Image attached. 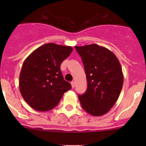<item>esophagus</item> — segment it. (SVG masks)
I'll return each mask as SVG.
<instances>
[{
  "label": "esophagus",
  "instance_id": "obj_1",
  "mask_svg": "<svg viewBox=\"0 0 146 146\" xmlns=\"http://www.w3.org/2000/svg\"><path fill=\"white\" fill-rule=\"evenodd\" d=\"M71 85H72V87L74 88L75 87V82H74V81H72V82H71Z\"/></svg>",
  "mask_w": 146,
  "mask_h": 146
}]
</instances>
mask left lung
<instances>
[{"instance_id": "obj_1", "label": "left lung", "mask_w": 146, "mask_h": 146, "mask_svg": "<svg viewBox=\"0 0 146 146\" xmlns=\"http://www.w3.org/2000/svg\"><path fill=\"white\" fill-rule=\"evenodd\" d=\"M84 65L88 88L79 95L81 106L94 116L110 111L123 87V75L119 60L108 49L95 44L75 46Z\"/></svg>"}]
</instances>
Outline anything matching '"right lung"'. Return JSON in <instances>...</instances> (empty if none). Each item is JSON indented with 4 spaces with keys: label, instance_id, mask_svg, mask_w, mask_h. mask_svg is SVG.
<instances>
[{
    "label": "right lung",
    "instance_id": "1",
    "mask_svg": "<svg viewBox=\"0 0 146 146\" xmlns=\"http://www.w3.org/2000/svg\"><path fill=\"white\" fill-rule=\"evenodd\" d=\"M72 47L54 43L42 45L28 55L20 74V91L23 99L37 111H48L72 88L64 80L60 64L72 52Z\"/></svg>",
    "mask_w": 146,
    "mask_h": 146
}]
</instances>
